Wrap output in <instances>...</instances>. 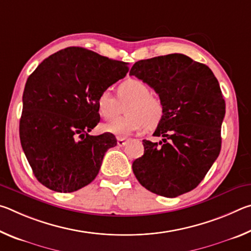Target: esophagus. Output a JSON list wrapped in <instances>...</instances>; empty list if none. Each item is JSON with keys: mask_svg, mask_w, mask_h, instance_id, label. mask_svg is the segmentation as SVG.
Here are the masks:
<instances>
[{"mask_svg": "<svg viewBox=\"0 0 251 251\" xmlns=\"http://www.w3.org/2000/svg\"><path fill=\"white\" fill-rule=\"evenodd\" d=\"M127 144V141L125 138H122V137H118L117 138V145L118 146H121V147H123V146H125Z\"/></svg>", "mask_w": 251, "mask_h": 251, "instance_id": "obj_1", "label": "esophagus"}]
</instances>
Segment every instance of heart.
Returning a JSON list of instances; mask_svg holds the SVG:
<instances>
[{
  "mask_svg": "<svg viewBox=\"0 0 251 251\" xmlns=\"http://www.w3.org/2000/svg\"><path fill=\"white\" fill-rule=\"evenodd\" d=\"M117 99L109 91L100 92L96 99L97 113L105 120L115 118L122 106L126 107L125 118L101 125V130L121 137L142 133L147 127L154 129L164 118L165 108L159 97L151 94L150 85L142 79L128 78L117 86Z\"/></svg>",
  "mask_w": 251,
  "mask_h": 251,
  "instance_id": "b5f03b06",
  "label": "heart"
}]
</instances>
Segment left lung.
I'll return each instance as SVG.
<instances>
[{"instance_id": "8db88e82", "label": "left lung", "mask_w": 251, "mask_h": 251, "mask_svg": "<svg viewBox=\"0 0 251 251\" xmlns=\"http://www.w3.org/2000/svg\"><path fill=\"white\" fill-rule=\"evenodd\" d=\"M129 75L159 95L165 114L154 136L144 139V155L133 163L141 185L164 197L179 196L201 184L222 148L226 104L211 70L184 54L136 62Z\"/></svg>"}]
</instances>
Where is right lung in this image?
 Instances as JSON below:
<instances>
[{
    "label": "right lung",
    "mask_w": 251,
    "mask_h": 251,
    "mask_svg": "<svg viewBox=\"0 0 251 251\" xmlns=\"http://www.w3.org/2000/svg\"><path fill=\"white\" fill-rule=\"evenodd\" d=\"M125 62L83 48L45 58L23 93L20 139L34 176L57 193H73L95 179L115 136L88 133L100 123L96 99L125 77Z\"/></svg>",
    "instance_id": "1"
}]
</instances>
